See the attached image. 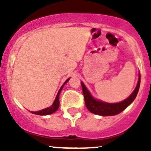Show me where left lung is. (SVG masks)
Instances as JSON below:
<instances>
[{
	"label": "left lung",
	"mask_w": 151,
	"mask_h": 151,
	"mask_svg": "<svg viewBox=\"0 0 151 151\" xmlns=\"http://www.w3.org/2000/svg\"><path fill=\"white\" fill-rule=\"evenodd\" d=\"M140 82H141V76L139 74V78L137 84L135 89L133 93L128 97L127 99L122 102L116 103V104H108V103L102 102L101 101H97L94 99V97L91 95L88 89L85 86L82 82H81L83 91L85 103L88 110L92 113L97 114L101 116H113L116 115L118 113L123 111L125 108L132 103V101L135 99L136 96L138 94V90L140 87Z\"/></svg>",
	"instance_id": "obj_1"
}]
</instances>
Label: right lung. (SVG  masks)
<instances>
[{
  "instance_id": "1",
  "label": "right lung",
  "mask_w": 151,
  "mask_h": 151,
  "mask_svg": "<svg viewBox=\"0 0 151 151\" xmlns=\"http://www.w3.org/2000/svg\"><path fill=\"white\" fill-rule=\"evenodd\" d=\"M69 78H68L66 82H64L63 85L61 86L60 89L59 91H58V93H57V97H56V98H55V101H54V102L53 103V104H52L50 107H47V108H46V109H44V110H39V111H37V112H32V113H34V114H36V115L45 116V115H49V114H51V113H54L55 111H57V109L59 108V106H60V101H59L60 93L61 90H62L63 87V85H65V84H66L68 81H69Z\"/></svg>"
}]
</instances>
